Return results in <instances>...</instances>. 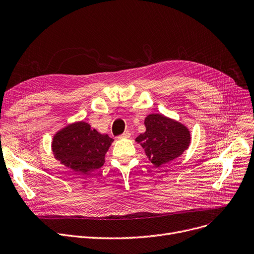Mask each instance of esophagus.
Segmentation results:
<instances>
[{"label":"esophagus","instance_id":"1","mask_svg":"<svg viewBox=\"0 0 254 254\" xmlns=\"http://www.w3.org/2000/svg\"><path fill=\"white\" fill-rule=\"evenodd\" d=\"M130 137V132L128 131V130H126L123 135H120L119 137H118V139L120 140V139H128Z\"/></svg>","mask_w":254,"mask_h":254}]
</instances>
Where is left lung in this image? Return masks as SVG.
<instances>
[{
	"mask_svg": "<svg viewBox=\"0 0 254 254\" xmlns=\"http://www.w3.org/2000/svg\"><path fill=\"white\" fill-rule=\"evenodd\" d=\"M146 131L135 141L139 143L151 164L155 167L172 162L189 149L191 136L184 124L161 113H152L145 117Z\"/></svg>",
	"mask_w": 254,
	"mask_h": 254,
	"instance_id": "obj_1",
	"label": "left lung"
}]
</instances>
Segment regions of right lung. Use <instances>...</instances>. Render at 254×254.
<instances>
[{
    "label": "right lung",
    "instance_id": "add662e5",
    "mask_svg": "<svg viewBox=\"0 0 254 254\" xmlns=\"http://www.w3.org/2000/svg\"><path fill=\"white\" fill-rule=\"evenodd\" d=\"M113 141L81 120L59 129L51 140V150L61 165L83 175L104 165Z\"/></svg>",
    "mask_w": 254,
    "mask_h": 254
}]
</instances>
